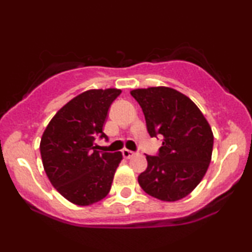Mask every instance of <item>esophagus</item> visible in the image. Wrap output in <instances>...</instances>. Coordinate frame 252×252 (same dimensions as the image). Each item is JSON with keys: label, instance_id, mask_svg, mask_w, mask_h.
I'll return each mask as SVG.
<instances>
[{"label": "esophagus", "instance_id": "obj_1", "mask_svg": "<svg viewBox=\"0 0 252 252\" xmlns=\"http://www.w3.org/2000/svg\"><path fill=\"white\" fill-rule=\"evenodd\" d=\"M122 154L126 158H130L132 155H135V152H132V150H129V149H123Z\"/></svg>", "mask_w": 252, "mask_h": 252}]
</instances>
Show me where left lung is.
Here are the masks:
<instances>
[{"instance_id":"left-lung-1","label":"left lung","mask_w":252,"mask_h":252,"mask_svg":"<svg viewBox=\"0 0 252 252\" xmlns=\"http://www.w3.org/2000/svg\"><path fill=\"white\" fill-rule=\"evenodd\" d=\"M130 94L142 108L150 137H162L158 154H146L148 167L138 175V184L156 199L180 200L198 186L210 166V124L198 106L174 89H136Z\"/></svg>"}]
</instances>
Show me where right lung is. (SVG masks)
<instances>
[{
    "label": "right lung",
    "instance_id": "right-lung-1",
    "mask_svg": "<svg viewBox=\"0 0 252 252\" xmlns=\"http://www.w3.org/2000/svg\"><path fill=\"white\" fill-rule=\"evenodd\" d=\"M121 90H89L63 105L48 123L40 142L42 164L63 198L88 206L108 195L122 153L96 150L109 108Z\"/></svg>",
    "mask_w": 252,
    "mask_h": 252
}]
</instances>
